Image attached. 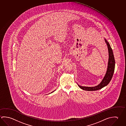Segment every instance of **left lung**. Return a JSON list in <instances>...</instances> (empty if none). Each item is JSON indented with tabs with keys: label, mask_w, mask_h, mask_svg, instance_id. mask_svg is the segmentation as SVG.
<instances>
[{
	"label": "left lung",
	"mask_w": 126,
	"mask_h": 126,
	"mask_svg": "<svg viewBox=\"0 0 126 126\" xmlns=\"http://www.w3.org/2000/svg\"><path fill=\"white\" fill-rule=\"evenodd\" d=\"M105 42L108 46V54H109L108 65L107 70L106 72L105 75L103 79H102L101 82H100V83L97 86L91 87L80 86L78 84V85L79 88L83 90L89 91L99 90V89H100L103 88H104L105 86H107L109 83L110 80L112 79V77L113 75L114 72V70H115V58H114V54L113 53L112 49H111L109 42L106 40V39H105Z\"/></svg>",
	"instance_id": "left-lung-1"
}]
</instances>
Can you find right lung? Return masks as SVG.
I'll return each mask as SVG.
<instances>
[{
	"mask_svg": "<svg viewBox=\"0 0 126 126\" xmlns=\"http://www.w3.org/2000/svg\"><path fill=\"white\" fill-rule=\"evenodd\" d=\"M54 91H53V92H52V93H53V92H54Z\"/></svg>",
	"mask_w": 126,
	"mask_h": 126,
	"instance_id": "obj_1",
	"label": "right lung"
}]
</instances>
